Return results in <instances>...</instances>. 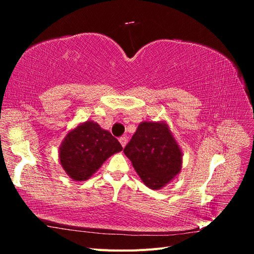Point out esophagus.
<instances>
[{"label":"esophagus","mask_w":254,"mask_h":254,"mask_svg":"<svg viewBox=\"0 0 254 254\" xmlns=\"http://www.w3.org/2000/svg\"><path fill=\"white\" fill-rule=\"evenodd\" d=\"M119 141H120L122 147H126V145L127 143V136H122V137H120V139H119Z\"/></svg>","instance_id":"esophagus-1"}]
</instances>
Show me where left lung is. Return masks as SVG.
Segmentation results:
<instances>
[{"label": "left lung", "instance_id": "8db88e82", "mask_svg": "<svg viewBox=\"0 0 254 254\" xmlns=\"http://www.w3.org/2000/svg\"><path fill=\"white\" fill-rule=\"evenodd\" d=\"M146 187L159 190L180 174L182 150L165 121H143L124 148Z\"/></svg>", "mask_w": 254, "mask_h": 254}]
</instances>
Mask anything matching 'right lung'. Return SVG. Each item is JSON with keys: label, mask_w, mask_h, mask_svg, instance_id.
I'll return each instance as SVG.
<instances>
[{"label": "right lung", "mask_w": 254, "mask_h": 254, "mask_svg": "<svg viewBox=\"0 0 254 254\" xmlns=\"http://www.w3.org/2000/svg\"><path fill=\"white\" fill-rule=\"evenodd\" d=\"M123 148L116 137L91 120L77 124L59 146V159L74 181H86L113 154Z\"/></svg>", "instance_id": "right-lung-1"}]
</instances>
